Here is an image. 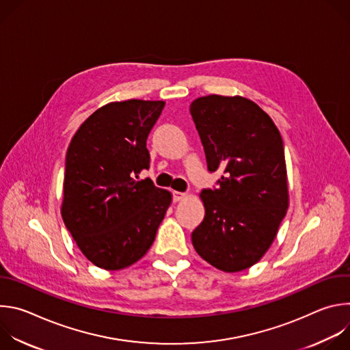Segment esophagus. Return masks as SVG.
I'll return each instance as SVG.
<instances>
[{
    "label": "esophagus",
    "mask_w": 350,
    "mask_h": 350,
    "mask_svg": "<svg viewBox=\"0 0 350 350\" xmlns=\"http://www.w3.org/2000/svg\"><path fill=\"white\" fill-rule=\"evenodd\" d=\"M187 196V193L185 192H178V191H174L173 192V199L176 202H178V201H181V199H184Z\"/></svg>",
    "instance_id": "34e87169"
}]
</instances>
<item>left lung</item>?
<instances>
[{
    "instance_id": "left-lung-1",
    "label": "left lung",
    "mask_w": 350,
    "mask_h": 350,
    "mask_svg": "<svg viewBox=\"0 0 350 350\" xmlns=\"http://www.w3.org/2000/svg\"><path fill=\"white\" fill-rule=\"evenodd\" d=\"M208 170L205 217L191 234L195 251L219 270L235 273L266 254L288 209L284 144L270 116L242 96L208 95L189 105Z\"/></svg>"
}]
</instances>
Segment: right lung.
<instances>
[{
    "mask_svg": "<svg viewBox=\"0 0 350 350\" xmlns=\"http://www.w3.org/2000/svg\"><path fill=\"white\" fill-rule=\"evenodd\" d=\"M163 101L129 99L95 111L70 141L62 219L84 256L99 269L139 260L155 241L172 195L145 178L146 138Z\"/></svg>",
    "mask_w": 350,
    "mask_h": 350,
    "instance_id": "obj_1",
    "label": "right lung"
}]
</instances>
